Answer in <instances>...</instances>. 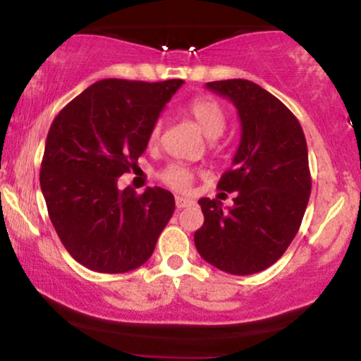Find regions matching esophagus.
Returning a JSON list of instances; mask_svg holds the SVG:
<instances>
[{"instance_id":"34e87169","label":"esophagus","mask_w":361,"mask_h":361,"mask_svg":"<svg viewBox=\"0 0 361 361\" xmlns=\"http://www.w3.org/2000/svg\"><path fill=\"white\" fill-rule=\"evenodd\" d=\"M195 205V200L188 197H176V207L178 209H185V207H192Z\"/></svg>"}]
</instances>
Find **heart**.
Masks as SVG:
<instances>
[{
	"instance_id": "b5f03b06",
	"label": "heart",
	"mask_w": 361,
	"mask_h": 361,
	"mask_svg": "<svg viewBox=\"0 0 361 361\" xmlns=\"http://www.w3.org/2000/svg\"><path fill=\"white\" fill-rule=\"evenodd\" d=\"M188 114L190 117L195 120V123L200 127V130L204 132L205 137L217 139L219 135L226 130V110H224L221 103L214 100V98H195V100L188 105ZM161 127H163L161 120H156L154 126L151 127V132H149V144H154L159 140ZM161 180L175 190H186L192 185L193 173L186 166H183V164H171V166H168L163 173H161Z\"/></svg>"
}]
</instances>
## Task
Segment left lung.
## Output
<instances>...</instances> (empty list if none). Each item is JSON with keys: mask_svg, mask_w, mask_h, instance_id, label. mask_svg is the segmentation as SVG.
Listing matches in <instances>:
<instances>
[{"mask_svg": "<svg viewBox=\"0 0 361 361\" xmlns=\"http://www.w3.org/2000/svg\"><path fill=\"white\" fill-rule=\"evenodd\" d=\"M205 88L238 109L241 140L217 185L235 192L234 205L198 200L205 221L195 246L219 270L252 275L280 259L299 231L312 185L307 142L295 115L256 82L212 81Z\"/></svg>", "mask_w": 361, "mask_h": 361, "instance_id": "left-lung-1", "label": "left lung"}]
</instances>
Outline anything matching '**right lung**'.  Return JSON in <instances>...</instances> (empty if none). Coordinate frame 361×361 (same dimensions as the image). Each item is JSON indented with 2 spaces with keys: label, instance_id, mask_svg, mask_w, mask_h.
I'll return each mask as SVG.
<instances>
[{
  "label": "right lung",
  "instance_id": "add662e5",
  "mask_svg": "<svg viewBox=\"0 0 361 361\" xmlns=\"http://www.w3.org/2000/svg\"><path fill=\"white\" fill-rule=\"evenodd\" d=\"M183 80H102L54 118L40 168L49 217L78 263L126 273L151 258L175 212L168 190L118 188L146 151L149 132Z\"/></svg>",
  "mask_w": 361,
  "mask_h": 361
}]
</instances>
